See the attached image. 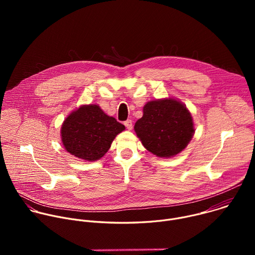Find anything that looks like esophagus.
Wrapping results in <instances>:
<instances>
[{
  "mask_svg": "<svg viewBox=\"0 0 255 255\" xmlns=\"http://www.w3.org/2000/svg\"><path fill=\"white\" fill-rule=\"evenodd\" d=\"M124 125L126 126V128H127L128 130H131V129L133 128V123H132V120H130V119L126 120V121L124 122Z\"/></svg>",
  "mask_w": 255,
  "mask_h": 255,
  "instance_id": "34e87169",
  "label": "esophagus"
}]
</instances>
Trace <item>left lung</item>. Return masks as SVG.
<instances>
[{"label":"left lung","mask_w":255,"mask_h":255,"mask_svg":"<svg viewBox=\"0 0 255 255\" xmlns=\"http://www.w3.org/2000/svg\"><path fill=\"white\" fill-rule=\"evenodd\" d=\"M134 130L143 146L159 157L179 153L195 132L191 113L184 104L173 99L148 102Z\"/></svg>","instance_id":"obj_1"}]
</instances>
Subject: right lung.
Listing matches in <instances>:
<instances>
[{"label":"right lung","instance_id":"add662e5","mask_svg":"<svg viewBox=\"0 0 255 255\" xmlns=\"http://www.w3.org/2000/svg\"><path fill=\"white\" fill-rule=\"evenodd\" d=\"M125 126L105 114L97 105H86L72 112L63 122L61 139L70 154L95 161L109 150Z\"/></svg>","mask_w":255,"mask_h":255}]
</instances>
